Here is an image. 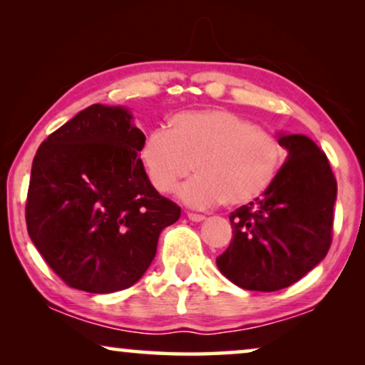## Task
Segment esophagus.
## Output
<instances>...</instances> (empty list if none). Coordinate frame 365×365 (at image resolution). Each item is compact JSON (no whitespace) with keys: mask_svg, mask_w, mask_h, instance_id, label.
Wrapping results in <instances>:
<instances>
[{"mask_svg":"<svg viewBox=\"0 0 365 365\" xmlns=\"http://www.w3.org/2000/svg\"><path fill=\"white\" fill-rule=\"evenodd\" d=\"M187 217L191 219V221H194V222H201V221H204L202 214H196V212H187Z\"/></svg>","mask_w":365,"mask_h":365,"instance_id":"esophagus-1","label":"esophagus"}]
</instances>
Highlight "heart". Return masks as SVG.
<instances>
[{"mask_svg": "<svg viewBox=\"0 0 365 365\" xmlns=\"http://www.w3.org/2000/svg\"><path fill=\"white\" fill-rule=\"evenodd\" d=\"M141 159L159 192H173L182 178L197 174L179 189L186 204L206 209L224 202L244 206L261 197L276 181L284 148L276 134L229 109L184 111L169 129L144 139Z\"/></svg>", "mask_w": 365, "mask_h": 365, "instance_id": "1", "label": "heart"}]
</instances>
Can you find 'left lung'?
<instances>
[{
	"mask_svg": "<svg viewBox=\"0 0 365 365\" xmlns=\"http://www.w3.org/2000/svg\"><path fill=\"white\" fill-rule=\"evenodd\" d=\"M287 159L272 186L231 212L232 239L216 259L247 291L289 287L326 257L332 242L337 181L326 153L302 134L279 138Z\"/></svg>",
	"mask_w": 365,
	"mask_h": 365,
	"instance_id": "8db88e82",
	"label": "left lung"
}]
</instances>
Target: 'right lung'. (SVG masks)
<instances>
[{"instance_id":"1","label":"right lung","mask_w":365,"mask_h":365,"mask_svg":"<svg viewBox=\"0 0 365 365\" xmlns=\"http://www.w3.org/2000/svg\"><path fill=\"white\" fill-rule=\"evenodd\" d=\"M146 136L124 108L93 104L49 134L33 159L28 234L53 272L93 294L136 284L181 207L149 182Z\"/></svg>"}]
</instances>
